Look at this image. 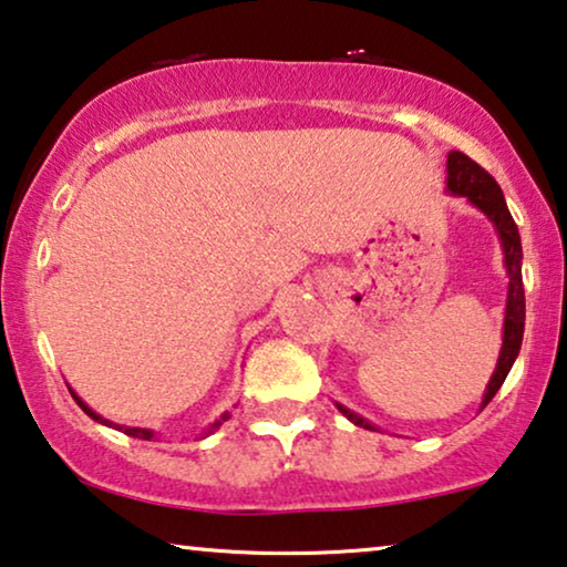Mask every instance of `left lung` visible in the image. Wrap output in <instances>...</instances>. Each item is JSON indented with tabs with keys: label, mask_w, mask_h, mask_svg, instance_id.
<instances>
[{
	"label": "left lung",
	"mask_w": 567,
	"mask_h": 567,
	"mask_svg": "<svg viewBox=\"0 0 567 567\" xmlns=\"http://www.w3.org/2000/svg\"><path fill=\"white\" fill-rule=\"evenodd\" d=\"M449 178L446 188L456 196H466L474 207L482 209L489 217V223L495 225L497 238H501L503 254H505V271H508V303H505V321H503V347L501 358H497L495 373L489 379L485 396H482V406H487L489 399L497 394V389L503 386L505 375L513 368V362L518 358L520 339H524V319H526V300H524V279H520V259H524V251H520V236L516 223L508 213V205H505L501 186L497 181L489 176V173L466 157L464 153H449ZM337 410L344 414L347 420L354 422L358 427L375 430L368 420H362L360 414L347 410V406L337 404Z\"/></svg>",
	"instance_id": "8db88e82"
}]
</instances>
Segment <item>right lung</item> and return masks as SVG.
<instances>
[{"label":"right lung","instance_id":"1","mask_svg":"<svg viewBox=\"0 0 567 567\" xmlns=\"http://www.w3.org/2000/svg\"><path fill=\"white\" fill-rule=\"evenodd\" d=\"M70 391H72V389H70ZM72 396H74V402H78V404L82 406V412H85V414H87V417H93V420H97V422H101V425L116 427V430H121V433H126V435H132V437H142V441H150V437H153V435H155V433H153V430H147V427H126V425H113V422H111V420H103V417H101V414H95L93 410H90V406H87L85 402H82V399H80L78 394H74V391H72ZM228 417H230V412H223V414H220V420H215V422H213V425H209V427H207V435H209V433H215V430H217V427H220V425H223V422H225V420H228Z\"/></svg>","mask_w":567,"mask_h":567}]
</instances>
